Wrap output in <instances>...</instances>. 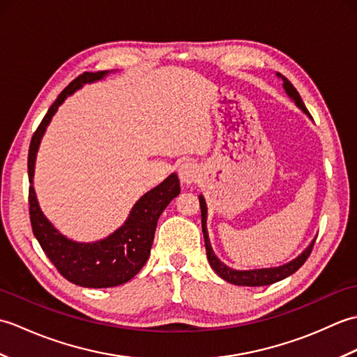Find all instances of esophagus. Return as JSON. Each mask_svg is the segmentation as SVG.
Segmentation results:
<instances>
[{
    "mask_svg": "<svg viewBox=\"0 0 357 357\" xmlns=\"http://www.w3.org/2000/svg\"><path fill=\"white\" fill-rule=\"evenodd\" d=\"M178 172H179L181 183L185 184V185L195 183V181L199 178V173H201L199 167L196 165L193 161H184L183 164L179 165Z\"/></svg>",
    "mask_w": 357,
    "mask_h": 357,
    "instance_id": "1",
    "label": "esophagus"
}]
</instances>
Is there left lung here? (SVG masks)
Returning a JSON list of instances; mask_svg holds the SVG:
<instances>
[{"label":"left lung","instance_id":"1","mask_svg":"<svg viewBox=\"0 0 357 357\" xmlns=\"http://www.w3.org/2000/svg\"><path fill=\"white\" fill-rule=\"evenodd\" d=\"M284 82V90L288 95V98L298 105V107L305 113V115L312 119L310 116L308 110L305 109V104L302 102V98L298 93V90L293 87V84L288 81L282 75H278ZM199 204H201V222H202V233H204V241H206V252H207V259L210 262V267L215 270L216 275L219 278H222L227 282H230L233 285H244V287H262V285H270L275 284L278 280H282L293 275L294 271H298L304 262L308 259L310 253H312V248L314 245L316 238L310 242V245L302 252L298 257H294L290 262H287L284 265H279V267H270V268H255V270H234L229 265H225L219 257L215 255L213 248H211L210 244V238H208V230H207V202L204 199V196L199 195Z\"/></svg>","mask_w":357,"mask_h":357}]
</instances>
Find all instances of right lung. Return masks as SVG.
Segmentation results:
<instances>
[{
  "mask_svg": "<svg viewBox=\"0 0 357 357\" xmlns=\"http://www.w3.org/2000/svg\"><path fill=\"white\" fill-rule=\"evenodd\" d=\"M109 73V70L82 73L59 93L32 136L27 159L30 183L29 213L35 238L52 264L67 280L87 288L116 287L128 282L133 276L138 275L150 256L159 216L170 201L181 193L178 174L172 173L161 184L144 193L136 201L119 229L109 234L107 238L95 242L69 239L43 213L33 188V174L36 153L45 128L67 96L73 95L84 84L102 79Z\"/></svg>",
  "mask_w": 357,
  "mask_h": 357,
  "instance_id": "1",
  "label": "right lung"
}]
</instances>
